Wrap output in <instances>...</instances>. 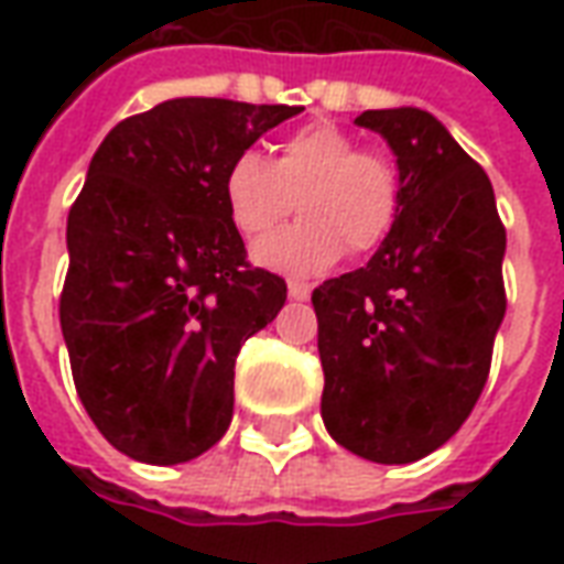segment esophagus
I'll return each mask as SVG.
<instances>
[{
    "mask_svg": "<svg viewBox=\"0 0 564 564\" xmlns=\"http://www.w3.org/2000/svg\"><path fill=\"white\" fill-rule=\"evenodd\" d=\"M307 295H311V283L290 281V299H299V302H305Z\"/></svg>",
    "mask_w": 564,
    "mask_h": 564,
    "instance_id": "1",
    "label": "esophagus"
}]
</instances>
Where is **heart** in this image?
<instances>
[{
    "instance_id": "b5f03b06",
    "label": "heart",
    "mask_w": 564,
    "mask_h": 564,
    "mask_svg": "<svg viewBox=\"0 0 564 564\" xmlns=\"http://www.w3.org/2000/svg\"><path fill=\"white\" fill-rule=\"evenodd\" d=\"M229 220L257 241L302 210V220L257 247V262L283 274H319L344 253H368L392 232L402 208V177L380 150L329 120L295 129L274 160L253 150L229 162L223 174Z\"/></svg>"
}]
</instances>
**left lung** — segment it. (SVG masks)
<instances>
[{"label": "left lung", "instance_id": "left-lung-1", "mask_svg": "<svg viewBox=\"0 0 564 564\" xmlns=\"http://www.w3.org/2000/svg\"><path fill=\"white\" fill-rule=\"evenodd\" d=\"M390 141L402 208L368 265L319 283L323 423L356 456L416 462L459 432L508 307L505 223L486 172L420 108L362 111Z\"/></svg>", "mask_w": 564, "mask_h": 564}]
</instances>
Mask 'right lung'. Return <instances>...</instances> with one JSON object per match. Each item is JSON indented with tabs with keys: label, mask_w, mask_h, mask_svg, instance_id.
<instances>
[{
	"label": "right lung",
	"mask_w": 564,
	"mask_h": 564,
	"mask_svg": "<svg viewBox=\"0 0 564 564\" xmlns=\"http://www.w3.org/2000/svg\"><path fill=\"white\" fill-rule=\"evenodd\" d=\"M299 105L169 99L120 120L68 210L59 326L80 404L132 459L177 465L232 423L235 356L286 302L223 202L235 156Z\"/></svg>",
	"instance_id": "right-lung-1"
}]
</instances>
